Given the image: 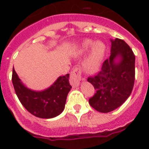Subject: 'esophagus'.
Masks as SVG:
<instances>
[{
	"instance_id": "esophagus-1",
	"label": "esophagus",
	"mask_w": 149,
	"mask_h": 149,
	"mask_svg": "<svg viewBox=\"0 0 149 149\" xmlns=\"http://www.w3.org/2000/svg\"><path fill=\"white\" fill-rule=\"evenodd\" d=\"M81 79V70L79 68L75 67L70 74V82L73 87L78 86Z\"/></svg>"
}]
</instances>
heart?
I'll list each match as a JSON object with an SVG mask.
<instances>
[{"instance_id":"obj_1","label":"heart","mask_w":149,"mask_h":149,"mask_svg":"<svg viewBox=\"0 0 149 149\" xmlns=\"http://www.w3.org/2000/svg\"><path fill=\"white\" fill-rule=\"evenodd\" d=\"M93 45V42L91 40H87L83 44V47L85 49H88ZM104 49H105V47L104 44L102 42H97L95 44L91 56L84 63V68L87 72L93 73L98 69L100 66V61H102L104 56Z\"/></svg>"}]
</instances>
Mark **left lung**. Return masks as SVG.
I'll list each match as a JSON object with an SVG mask.
<instances>
[{
	"instance_id": "1",
	"label": "left lung",
	"mask_w": 149,
	"mask_h": 149,
	"mask_svg": "<svg viewBox=\"0 0 149 149\" xmlns=\"http://www.w3.org/2000/svg\"><path fill=\"white\" fill-rule=\"evenodd\" d=\"M111 42L110 58L103 62L97 74L88 78L96 91L89 99V104L101 113L111 112L123 104L134 84V53L123 40L116 38ZM119 56L121 60L115 63V58Z\"/></svg>"
}]
</instances>
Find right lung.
<instances>
[{"label":"right lung","mask_w":149,"mask_h":149,"mask_svg":"<svg viewBox=\"0 0 149 149\" xmlns=\"http://www.w3.org/2000/svg\"><path fill=\"white\" fill-rule=\"evenodd\" d=\"M69 74L60 76L50 88L41 92L28 89L21 82L15 70L13 69V81L15 91L21 102L29 113L43 119L58 116L65 108L71 85L69 82Z\"/></svg>","instance_id":"obj_1"}]
</instances>
